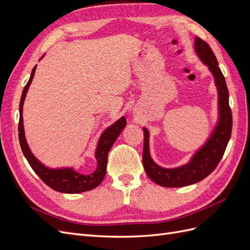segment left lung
<instances>
[{
	"label": "left lung",
	"mask_w": 250,
	"mask_h": 250,
	"mask_svg": "<svg viewBox=\"0 0 250 250\" xmlns=\"http://www.w3.org/2000/svg\"><path fill=\"white\" fill-rule=\"evenodd\" d=\"M195 49L199 58L213 73L219 94V123L199 151L196 152L190 163L175 169H165L157 166L149 153V132L144 127L143 165L147 175L155 184L167 188H180L198 183L208 176L220 163L231 135L232 115L229 106V94L218 60L208 43L196 36Z\"/></svg>",
	"instance_id": "obj_1"
}]
</instances>
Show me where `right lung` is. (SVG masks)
Segmentation results:
<instances>
[{
	"instance_id": "right-lung-1",
	"label": "right lung",
	"mask_w": 250,
	"mask_h": 250,
	"mask_svg": "<svg viewBox=\"0 0 250 250\" xmlns=\"http://www.w3.org/2000/svg\"><path fill=\"white\" fill-rule=\"evenodd\" d=\"M35 70L36 65L33 67L31 76H30L28 83L25 85L24 89H22V94L20 102L19 140L22 153H24L33 171L40 176V178L44 184L49 186L51 188H53V190L66 194H77L93 190V188H95L101 184L105 174H106L108 152L110 148L112 147L113 143L118 139L119 134L122 132L123 128L126 126V119L122 117L102 133L96 150V160L98 166L94 173L88 174V175H84V174H80L79 172L74 171L71 168L49 169L47 167H44V166L32 154L31 151H30L25 138L24 125H22V104H24L30 83L32 82V79L34 77Z\"/></svg>"
}]
</instances>
